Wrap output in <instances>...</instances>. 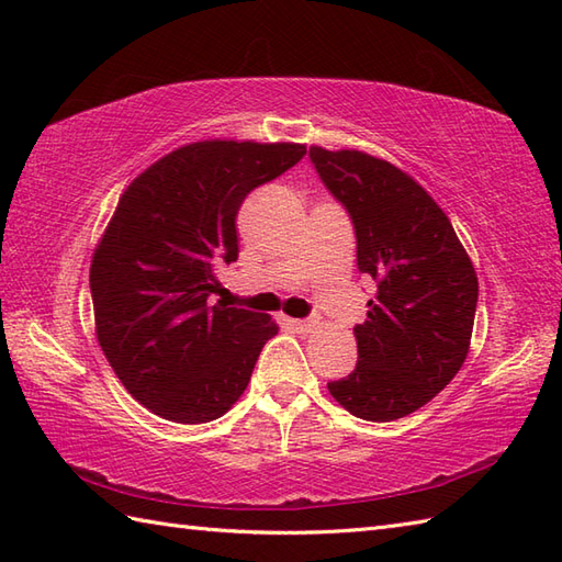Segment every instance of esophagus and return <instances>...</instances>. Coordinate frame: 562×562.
I'll return each mask as SVG.
<instances>
[{
	"label": "esophagus",
	"mask_w": 562,
	"mask_h": 562,
	"mask_svg": "<svg viewBox=\"0 0 562 562\" xmlns=\"http://www.w3.org/2000/svg\"><path fill=\"white\" fill-rule=\"evenodd\" d=\"M288 324H290L296 333H312V330H314V321H308V318H290Z\"/></svg>",
	"instance_id": "1"
}]
</instances>
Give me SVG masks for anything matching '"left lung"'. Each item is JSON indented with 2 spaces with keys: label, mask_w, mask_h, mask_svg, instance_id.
I'll return each instance as SVG.
<instances>
[{
  "label": "left lung",
  "mask_w": 562,
  "mask_h": 562,
  "mask_svg": "<svg viewBox=\"0 0 562 562\" xmlns=\"http://www.w3.org/2000/svg\"><path fill=\"white\" fill-rule=\"evenodd\" d=\"M308 157L350 214L357 268L376 282L355 326L357 367L328 391L362 420H398L432 401L469 355L475 268L445 210L398 166L357 149L312 147Z\"/></svg>",
  "instance_id": "left-lung-1"
}]
</instances>
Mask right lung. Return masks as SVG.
<instances>
[{
	"instance_id": "obj_1",
	"label": "right lung",
	"mask_w": 562,
	"mask_h": 562,
	"mask_svg": "<svg viewBox=\"0 0 562 562\" xmlns=\"http://www.w3.org/2000/svg\"><path fill=\"white\" fill-rule=\"evenodd\" d=\"M304 154L294 142L202 139L151 164L117 200L89 270L97 338L130 396L164 420H217L278 336L270 316L212 294L220 266L238 258L244 198Z\"/></svg>"
}]
</instances>
